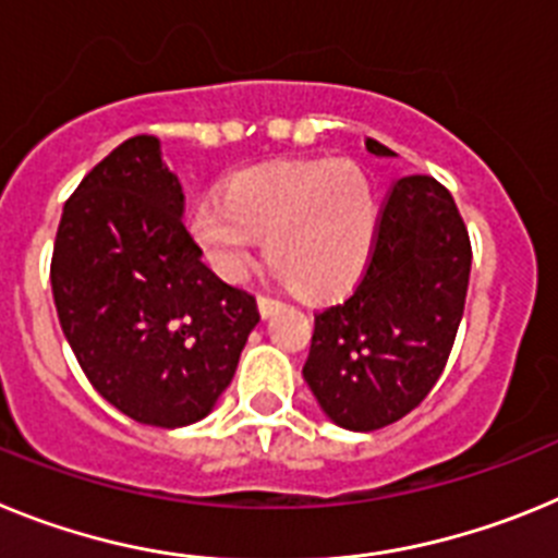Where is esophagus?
Instances as JSON below:
<instances>
[{"label":"esophagus","mask_w":558,"mask_h":558,"mask_svg":"<svg viewBox=\"0 0 558 558\" xmlns=\"http://www.w3.org/2000/svg\"><path fill=\"white\" fill-rule=\"evenodd\" d=\"M256 304H259V313H263V318H268V315H274L276 310L282 307V302H279V299H270V295H259V299H256Z\"/></svg>","instance_id":"34e87169"}]
</instances>
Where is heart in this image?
<instances>
[{"mask_svg": "<svg viewBox=\"0 0 558 558\" xmlns=\"http://www.w3.org/2000/svg\"><path fill=\"white\" fill-rule=\"evenodd\" d=\"M377 231V201L352 159L276 161L240 170L223 198H204L190 234L209 268L243 279L259 236L274 274L307 295L347 290L363 274Z\"/></svg>", "mask_w": 558, "mask_h": 558, "instance_id": "heart-1", "label": "heart"}]
</instances>
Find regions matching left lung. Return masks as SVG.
<instances>
[{
  "mask_svg": "<svg viewBox=\"0 0 558 558\" xmlns=\"http://www.w3.org/2000/svg\"><path fill=\"white\" fill-rule=\"evenodd\" d=\"M366 147L393 156L374 140ZM470 265V234L450 192L430 175L399 179L354 293L315 315L302 374L327 418L379 430L430 393L456 343Z\"/></svg>",
  "mask_w": 558,
  "mask_h": 558,
  "instance_id": "obj_1",
  "label": "left lung"
}]
</instances>
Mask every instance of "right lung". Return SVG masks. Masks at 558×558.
Wrapping results in <instances>:
<instances>
[{
	"mask_svg": "<svg viewBox=\"0 0 558 558\" xmlns=\"http://www.w3.org/2000/svg\"><path fill=\"white\" fill-rule=\"evenodd\" d=\"M156 136L113 147L66 201L52 251L58 322L106 402L153 427L204 418L229 388L256 299L201 263Z\"/></svg>",
	"mask_w": 558,
	"mask_h": 558,
	"instance_id": "1",
	"label": "right lung"
}]
</instances>
